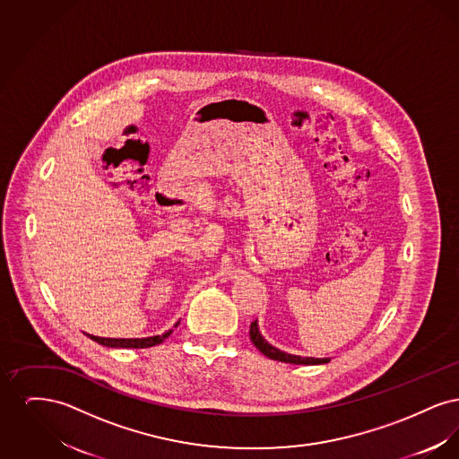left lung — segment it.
<instances>
[{"instance_id":"obj_1","label":"left lung","mask_w":459,"mask_h":459,"mask_svg":"<svg viewBox=\"0 0 459 459\" xmlns=\"http://www.w3.org/2000/svg\"><path fill=\"white\" fill-rule=\"evenodd\" d=\"M249 337L253 341V344L256 346V350H260L266 358L275 359V361H282V363H292V365H324L328 363L330 358H311V356H298V354H289L285 351L277 350L275 346H272L260 332L258 327V320H255L249 328Z\"/></svg>"}]
</instances>
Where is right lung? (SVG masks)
I'll return each instance as SVG.
<instances>
[{"mask_svg":"<svg viewBox=\"0 0 459 459\" xmlns=\"http://www.w3.org/2000/svg\"><path fill=\"white\" fill-rule=\"evenodd\" d=\"M180 322H177L174 327H177ZM174 330V328H172ZM172 330H167L165 333L161 335H152V337H141V339H108V337H96V335H89L94 342L101 344V346H107V348H152L156 346L160 342H163L170 333Z\"/></svg>","mask_w":459,"mask_h":459,"instance_id":"obj_1","label":"right lung"}]
</instances>
